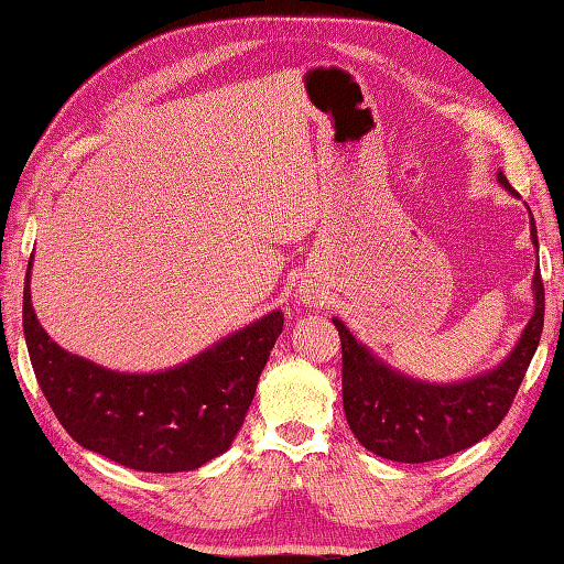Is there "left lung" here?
Returning <instances> with one entry per match:
<instances>
[{
  "instance_id": "8db88e82",
  "label": "left lung",
  "mask_w": 564,
  "mask_h": 564,
  "mask_svg": "<svg viewBox=\"0 0 564 564\" xmlns=\"http://www.w3.org/2000/svg\"><path fill=\"white\" fill-rule=\"evenodd\" d=\"M498 182L508 192L503 172ZM530 239L538 247L535 219L530 214ZM535 311L503 362L464 382L432 384L397 372L355 340L335 317L343 345V404L352 434L367 452L399 464H426L478 444L503 422L518 387L538 350L545 321V285L532 275Z\"/></svg>"
}]
</instances>
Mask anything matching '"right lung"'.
Here are the masks:
<instances>
[{
  "label": "right lung",
  "instance_id": "add662e5",
  "mask_svg": "<svg viewBox=\"0 0 564 564\" xmlns=\"http://www.w3.org/2000/svg\"><path fill=\"white\" fill-rule=\"evenodd\" d=\"M29 279L32 261L24 281L29 360L41 392L74 442L148 474L194 470L227 452L283 330L281 311L165 372L128 375L70 355L51 340L36 321Z\"/></svg>",
  "mask_w": 564,
  "mask_h": 564
}]
</instances>
